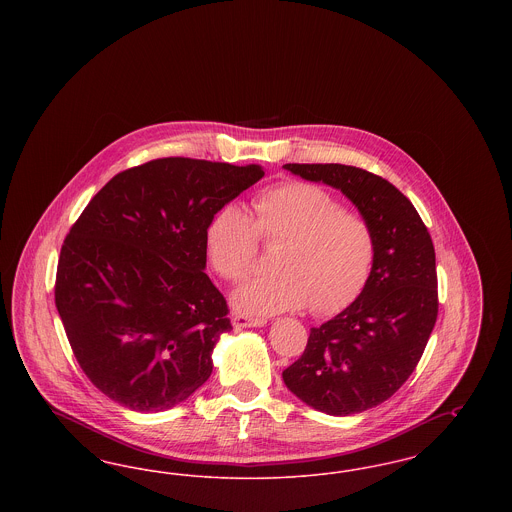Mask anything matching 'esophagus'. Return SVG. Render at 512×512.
<instances>
[{"label": "esophagus", "instance_id": "esophagus-1", "mask_svg": "<svg viewBox=\"0 0 512 512\" xmlns=\"http://www.w3.org/2000/svg\"><path fill=\"white\" fill-rule=\"evenodd\" d=\"M232 324H234L236 330H242V328H257V326H265V324H267V318L249 317V315L236 313V315H232Z\"/></svg>", "mask_w": 512, "mask_h": 512}]
</instances>
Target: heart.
<instances>
[{"label":"heart","instance_id":"heart-1","mask_svg":"<svg viewBox=\"0 0 512 512\" xmlns=\"http://www.w3.org/2000/svg\"><path fill=\"white\" fill-rule=\"evenodd\" d=\"M205 253L226 282H242L255 268L261 242L278 245L274 272L247 282L234 305L251 315H276L309 305L332 315L351 305L376 261V232L363 213L313 182L268 186L251 199V217L224 205L205 226Z\"/></svg>","mask_w":512,"mask_h":512}]
</instances>
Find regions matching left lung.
I'll return each mask as SVG.
<instances>
[{"mask_svg":"<svg viewBox=\"0 0 512 512\" xmlns=\"http://www.w3.org/2000/svg\"><path fill=\"white\" fill-rule=\"evenodd\" d=\"M347 195L376 232L365 290L338 317L311 328L303 355L282 372L288 390L334 416L363 413L399 390L438 318L436 251L413 203L386 178L351 165H284Z\"/></svg>","mask_w":512,"mask_h":512,"instance_id":"1","label":"left lung"}]
</instances>
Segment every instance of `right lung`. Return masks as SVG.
Instances as JSON below:
<instances>
[{
  "mask_svg": "<svg viewBox=\"0 0 512 512\" xmlns=\"http://www.w3.org/2000/svg\"><path fill=\"white\" fill-rule=\"evenodd\" d=\"M263 176L261 165L153 159L113 176L71 226L55 307L78 365L109 399L157 413L209 380L232 324L203 272L205 226Z\"/></svg>",
  "mask_w": 512,
  "mask_h": 512,
  "instance_id": "obj_1",
  "label": "right lung"
}]
</instances>
